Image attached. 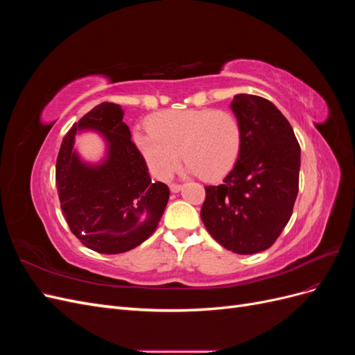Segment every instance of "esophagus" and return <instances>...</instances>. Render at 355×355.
<instances>
[{
	"instance_id": "obj_1",
	"label": "esophagus",
	"mask_w": 355,
	"mask_h": 355,
	"mask_svg": "<svg viewBox=\"0 0 355 355\" xmlns=\"http://www.w3.org/2000/svg\"><path fill=\"white\" fill-rule=\"evenodd\" d=\"M182 189V185H179V184H171L170 185V191L171 192H179Z\"/></svg>"
}]
</instances>
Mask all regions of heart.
<instances>
[{
  "mask_svg": "<svg viewBox=\"0 0 355 355\" xmlns=\"http://www.w3.org/2000/svg\"><path fill=\"white\" fill-rule=\"evenodd\" d=\"M148 130L133 135L136 148L158 179H168L179 159L187 173L206 180L225 176L237 163L243 127L237 115L211 108L170 110L148 120ZM181 155H178V153Z\"/></svg>",
  "mask_w": 355,
  "mask_h": 355,
  "instance_id": "1",
  "label": "heart"
}]
</instances>
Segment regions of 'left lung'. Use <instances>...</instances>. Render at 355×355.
<instances>
[{"label": "left lung", "instance_id": "left-lung-1", "mask_svg": "<svg viewBox=\"0 0 355 355\" xmlns=\"http://www.w3.org/2000/svg\"><path fill=\"white\" fill-rule=\"evenodd\" d=\"M230 106L243 127L241 153L222 185L206 187L201 220L225 249L253 254L270 249L292 216L300 146L272 102L241 93Z\"/></svg>", "mask_w": 355, "mask_h": 355}]
</instances>
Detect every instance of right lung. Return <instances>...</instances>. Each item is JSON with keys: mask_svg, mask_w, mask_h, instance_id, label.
I'll list each match as a JSON object with an SVG mask.
<instances>
[{"mask_svg": "<svg viewBox=\"0 0 355 355\" xmlns=\"http://www.w3.org/2000/svg\"><path fill=\"white\" fill-rule=\"evenodd\" d=\"M123 116L116 103L94 106L63 137L56 161L63 216L75 237L103 254L124 253L144 243L155 231L170 196L166 184L151 180ZM84 131L104 139L105 157L98 164L84 162L74 149V137Z\"/></svg>", "mask_w": 355, "mask_h": 355, "instance_id": "add662e5", "label": "right lung"}]
</instances>
